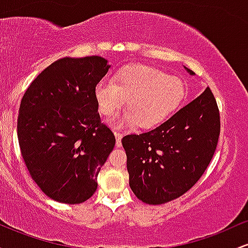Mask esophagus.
<instances>
[{
	"label": "esophagus",
	"instance_id": "esophagus-1",
	"mask_svg": "<svg viewBox=\"0 0 248 248\" xmlns=\"http://www.w3.org/2000/svg\"><path fill=\"white\" fill-rule=\"evenodd\" d=\"M114 135H115V140H116V147H121L122 146V143H121L122 134L119 133V132H115Z\"/></svg>",
	"mask_w": 248,
	"mask_h": 248
}]
</instances>
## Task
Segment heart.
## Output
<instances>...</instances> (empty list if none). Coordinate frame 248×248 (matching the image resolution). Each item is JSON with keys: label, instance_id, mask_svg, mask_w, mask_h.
Returning a JSON list of instances; mask_svg holds the SVG:
<instances>
[{"label": "heart", "instance_id": "b5f03b06", "mask_svg": "<svg viewBox=\"0 0 248 248\" xmlns=\"http://www.w3.org/2000/svg\"><path fill=\"white\" fill-rule=\"evenodd\" d=\"M99 112L110 116L126 100L127 110L112 122L116 126L152 128L177 109L184 95L182 79L147 65H130L115 73L113 81L102 79L94 91Z\"/></svg>", "mask_w": 248, "mask_h": 248}]
</instances>
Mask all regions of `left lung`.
<instances>
[{
    "label": "left lung",
    "instance_id": "left-lung-1",
    "mask_svg": "<svg viewBox=\"0 0 248 248\" xmlns=\"http://www.w3.org/2000/svg\"><path fill=\"white\" fill-rule=\"evenodd\" d=\"M190 76L195 73L184 67ZM220 132L217 102L209 87L155 129L122 139L129 186L150 205L181 197L211 161Z\"/></svg>",
    "mask_w": 248,
    "mask_h": 248
}]
</instances>
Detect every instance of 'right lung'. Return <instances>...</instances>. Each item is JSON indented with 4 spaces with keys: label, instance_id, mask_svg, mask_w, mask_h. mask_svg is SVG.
<instances>
[{
    "label": "right lung",
    "instance_id": "obj_1",
    "mask_svg": "<svg viewBox=\"0 0 248 248\" xmlns=\"http://www.w3.org/2000/svg\"><path fill=\"white\" fill-rule=\"evenodd\" d=\"M110 65L99 56L65 57L25 91L17 136L28 170L47 197L79 204L92 197L98 173L115 146L100 122L94 91Z\"/></svg>",
    "mask_w": 248,
    "mask_h": 248
}]
</instances>
